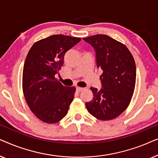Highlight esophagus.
<instances>
[{
  "label": "esophagus",
  "mask_w": 158,
  "mask_h": 158,
  "mask_svg": "<svg viewBox=\"0 0 158 158\" xmlns=\"http://www.w3.org/2000/svg\"><path fill=\"white\" fill-rule=\"evenodd\" d=\"M83 88H81V87H76V91H77V93L81 92L82 90H83Z\"/></svg>",
  "instance_id": "obj_1"
}]
</instances>
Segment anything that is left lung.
<instances>
[{"label":"left lung","instance_id":"1","mask_svg":"<svg viewBox=\"0 0 158 158\" xmlns=\"http://www.w3.org/2000/svg\"><path fill=\"white\" fill-rule=\"evenodd\" d=\"M96 52V64L103 70L101 88H90L94 98L85 103L89 113L99 120L117 117L128 106L136 82V65L128 48L104 34L83 38Z\"/></svg>","mask_w":158,"mask_h":158}]
</instances>
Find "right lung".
Instances as JSON below:
<instances>
[{
  "label": "right lung",
  "instance_id": "right-lung-1",
  "mask_svg": "<svg viewBox=\"0 0 158 158\" xmlns=\"http://www.w3.org/2000/svg\"><path fill=\"white\" fill-rule=\"evenodd\" d=\"M81 38L52 35L34 43L23 70V92L31 111L42 122L53 124L68 114L75 88L64 86L55 77L67 52Z\"/></svg>",
  "mask_w": 158,
  "mask_h": 158
}]
</instances>
